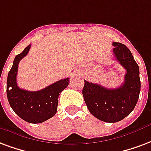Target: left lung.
Listing matches in <instances>:
<instances>
[{
  "label": "left lung",
  "mask_w": 151,
  "mask_h": 151,
  "mask_svg": "<svg viewBox=\"0 0 151 151\" xmlns=\"http://www.w3.org/2000/svg\"><path fill=\"white\" fill-rule=\"evenodd\" d=\"M113 52L117 61L127 70L121 86L108 89L85 81L82 90L85 102L95 118L105 122H117L134 109L139 97L141 82L139 67L125 45L113 42Z\"/></svg>",
  "instance_id": "left-lung-1"
}]
</instances>
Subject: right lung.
I'll return each mask as SVG.
<instances>
[{
  "mask_svg": "<svg viewBox=\"0 0 151 151\" xmlns=\"http://www.w3.org/2000/svg\"><path fill=\"white\" fill-rule=\"evenodd\" d=\"M31 47L29 45L15 57L7 78V98L10 106L17 114L29 123H41L55 115L58 97L70 83V78L61 79L38 91H28L19 88L17 83L18 64L27 55ZM12 89L9 90V87Z\"/></svg>",
  "mask_w": 151,
  "mask_h": 151,
  "instance_id": "obj_1",
  "label": "right lung"
}]
</instances>
